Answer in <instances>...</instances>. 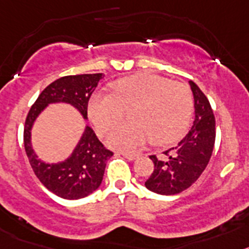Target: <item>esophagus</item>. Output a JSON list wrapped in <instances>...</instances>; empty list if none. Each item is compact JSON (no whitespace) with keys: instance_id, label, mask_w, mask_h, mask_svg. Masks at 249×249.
<instances>
[{"instance_id":"obj_1","label":"esophagus","mask_w":249,"mask_h":249,"mask_svg":"<svg viewBox=\"0 0 249 249\" xmlns=\"http://www.w3.org/2000/svg\"><path fill=\"white\" fill-rule=\"evenodd\" d=\"M120 154H122L123 156H124V158H126L127 160H135V159H138L139 158V155L138 154H133V152H126V151H123V152H120Z\"/></svg>"}]
</instances>
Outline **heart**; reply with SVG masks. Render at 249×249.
Wrapping results in <instances>:
<instances>
[{
    "label": "heart",
    "mask_w": 249,
    "mask_h": 249,
    "mask_svg": "<svg viewBox=\"0 0 249 249\" xmlns=\"http://www.w3.org/2000/svg\"><path fill=\"white\" fill-rule=\"evenodd\" d=\"M114 93L98 91L88 103V115L100 134L120 122L124 110L129 119L109 134L111 147L134 151L151 139L166 144L180 138L191 122L194 98L183 83L150 73L126 77L114 83Z\"/></svg>",
    "instance_id": "1"
}]
</instances>
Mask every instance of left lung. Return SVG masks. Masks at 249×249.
Returning <instances> with one entry per match:
<instances>
[{
	"mask_svg": "<svg viewBox=\"0 0 249 249\" xmlns=\"http://www.w3.org/2000/svg\"><path fill=\"white\" fill-rule=\"evenodd\" d=\"M194 94L195 120L185 138L163 154L165 160L155 155L154 171L145 186L159 195H176L189 189L201 176L211 159L216 139V122L210 102L192 80L189 82Z\"/></svg>",
	"mask_w": 249,
	"mask_h": 249,
	"instance_id": "8db88e82",
	"label": "left lung"
}]
</instances>
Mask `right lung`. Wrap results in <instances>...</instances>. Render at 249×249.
<instances>
[{"label": "right lung", "mask_w": 249, "mask_h": 249, "mask_svg": "<svg viewBox=\"0 0 249 249\" xmlns=\"http://www.w3.org/2000/svg\"><path fill=\"white\" fill-rule=\"evenodd\" d=\"M103 78L97 74L68 75L51 83L37 98L27 115L23 141L26 154L38 180L47 189L66 200H79L93 194L100 186L107 161L113 152L104 147L89 125H86L71 155L59 162H44L32 146V129L36 120L51 104H68L88 120V102Z\"/></svg>", "instance_id": "add662e5"}]
</instances>
